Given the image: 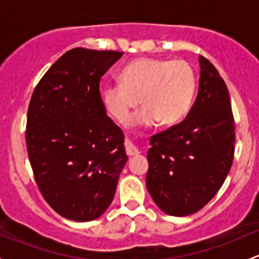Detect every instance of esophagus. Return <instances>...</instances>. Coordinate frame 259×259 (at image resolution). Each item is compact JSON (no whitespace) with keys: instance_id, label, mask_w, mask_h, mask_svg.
<instances>
[{"instance_id":"1","label":"esophagus","mask_w":259,"mask_h":259,"mask_svg":"<svg viewBox=\"0 0 259 259\" xmlns=\"http://www.w3.org/2000/svg\"><path fill=\"white\" fill-rule=\"evenodd\" d=\"M125 153H126L127 156H134L139 154V150L137 149V146H134L132 143L126 142L125 143Z\"/></svg>"}]
</instances>
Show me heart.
Instances as JSON below:
<instances>
[{
	"mask_svg": "<svg viewBox=\"0 0 259 259\" xmlns=\"http://www.w3.org/2000/svg\"><path fill=\"white\" fill-rule=\"evenodd\" d=\"M195 93L194 71L183 60L168 61L138 59L124 67L120 82L103 88L104 108L119 124H125L133 111L145 106L135 122L150 126L156 121L174 125L185 116Z\"/></svg>",
	"mask_w": 259,
	"mask_h": 259,
	"instance_id": "heart-1",
	"label": "heart"
}]
</instances>
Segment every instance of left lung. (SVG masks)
Here are the masks:
<instances>
[{
    "label": "left lung",
    "instance_id": "1",
    "mask_svg": "<svg viewBox=\"0 0 259 259\" xmlns=\"http://www.w3.org/2000/svg\"><path fill=\"white\" fill-rule=\"evenodd\" d=\"M195 103L179 124L153 135L146 187L169 215L200 210L221 189L232 166L236 124L226 82L199 55Z\"/></svg>",
    "mask_w": 259,
    "mask_h": 259
}]
</instances>
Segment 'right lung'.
Returning <instances> with one entry per match:
<instances>
[{
	"label": "right lung",
	"mask_w": 259,
	"mask_h": 259,
	"mask_svg": "<svg viewBox=\"0 0 259 259\" xmlns=\"http://www.w3.org/2000/svg\"><path fill=\"white\" fill-rule=\"evenodd\" d=\"M122 56L82 48L65 52L31 96L26 145L41 194L60 215L99 218L126 164L124 135L106 115L100 79Z\"/></svg>",
	"instance_id": "right-lung-1"
}]
</instances>
